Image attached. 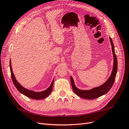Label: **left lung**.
Wrapping results in <instances>:
<instances>
[{
	"label": "left lung",
	"mask_w": 129,
	"mask_h": 129,
	"mask_svg": "<svg viewBox=\"0 0 129 129\" xmlns=\"http://www.w3.org/2000/svg\"><path fill=\"white\" fill-rule=\"evenodd\" d=\"M109 40H110V42L111 44L112 49L114 57L113 68L111 76L106 81V82H105L103 84L101 85V86L97 87L96 88H94L89 90H82L77 88L75 85L73 78L72 77H71V85H72L73 90L75 92V93L76 94H77L78 96L86 99H94L106 93L109 91V90H110L111 88L112 87L114 82L115 81L117 73V60L116 56L115 53V50H114V46L113 42L111 37H109Z\"/></svg>",
	"instance_id": "left-lung-1"
}]
</instances>
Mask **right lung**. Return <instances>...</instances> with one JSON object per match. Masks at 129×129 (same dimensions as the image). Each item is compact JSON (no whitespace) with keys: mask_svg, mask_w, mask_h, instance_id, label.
<instances>
[{"mask_svg":"<svg viewBox=\"0 0 129 129\" xmlns=\"http://www.w3.org/2000/svg\"><path fill=\"white\" fill-rule=\"evenodd\" d=\"M10 70H11V77L12 79L13 82L14 84L15 85V87L18 90V91L21 92V93L25 95V96L31 98L33 99H37V100H40L44 99L46 97H47L50 94V93L52 91V87H53V83H54V80H52V81L48 88L46 90H44L43 91L41 92H35L32 91V90H28L27 89H25V88L23 87L22 85L19 83L17 80H16L15 77H14V73L12 71V68L11 66V60H10Z\"/></svg>","mask_w":129,"mask_h":129,"instance_id":"obj_1","label":"right lung"}]
</instances>
